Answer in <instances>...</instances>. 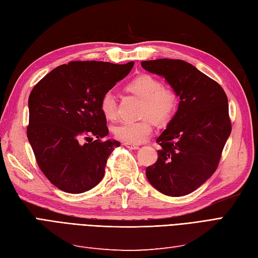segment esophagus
Here are the masks:
<instances>
[{
	"label": "esophagus",
	"mask_w": 258,
	"mask_h": 258,
	"mask_svg": "<svg viewBox=\"0 0 258 258\" xmlns=\"http://www.w3.org/2000/svg\"><path fill=\"white\" fill-rule=\"evenodd\" d=\"M124 146L129 148V149H131V150H138L140 148L139 146H138V144H131V143H124Z\"/></svg>",
	"instance_id": "obj_1"
}]
</instances>
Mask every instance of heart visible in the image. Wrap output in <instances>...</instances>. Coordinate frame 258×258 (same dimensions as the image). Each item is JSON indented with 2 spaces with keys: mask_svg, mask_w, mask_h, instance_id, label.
Listing matches in <instances>:
<instances>
[{
  "mask_svg": "<svg viewBox=\"0 0 258 258\" xmlns=\"http://www.w3.org/2000/svg\"><path fill=\"white\" fill-rule=\"evenodd\" d=\"M125 90L142 99L141 118L137 121H122L114 128L117 139L125 143H141L152 134L154 118L159 124H167L179 107V94L173 87L163 86L162 81L154 75L141 73L131 79ZM100 110L108 120L117 118V102L110 92L100 98Z\"/></svg>",
  "mask_w": 258,
  "mask_h": 258,
  "instance_id": "obj_1",
  "label": "heart"
}]
</instances>
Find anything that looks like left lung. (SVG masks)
<instances>
[{
  "instance_id": "obj_1",
  "label": "left lung",
  "mask_w": 258,
  "mask_h": 258,
  "mask_svg": "<svg viewBox=\"0 0 258 258\" xmlns=\"http://www.w3.org/2000/svg\"><path fill=\"white\" fill-rule=\"evenodd\" d=\"M179 94V107L156 139L158 161L147 167L150 184L166 196H185L217 169L231 134L227 94L215 80L183 60L142 61Z\"/></svg>"
}]
</instances>
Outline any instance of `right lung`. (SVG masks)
I'll return each mask as SVG.
<instances>
[{"mask_svg": "<svg viewBox=\"0 0 258 258\" xmlns=\"http://www.w3.org/2000/svg\"><path fill=\"white\" fill-rule=\"evenodd\" d=\"M134 64L72 61L53 69L30 92L28 141L40 171L59 189L81 194L104 177L120 143L103 140L108 128L100 98Z\"/></svg>", "mask_w": 258, "mask_h": 258, "instance_id": "obj_1", "label": "right lung"}]
</instances>
